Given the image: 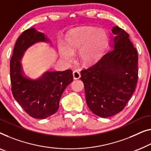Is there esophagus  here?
Instances as JSON below:
<instances>
[{
  "mask_svg": "<svg viewBox=\"0 0 151 151\" xmlns=\"http://www.w3.org/2000/svg\"><path fill=\"white\" fill-rule=\"evenodd\" d=\"M73 78L74 80H78V79H80V77H81V75H80V73L78 70H76L73 72Z\"/></svg>",
  "mask_w": 151,
  "mask_h": 151,
  "instance_id": "34e87169",
  "label": "esophagus"
}]
</instances>
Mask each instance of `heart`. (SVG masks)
<instances>
[{
    "mask_svg": "<svg viewBox=\"0 0 151 151\" xmlns=\"http://www.w3.org/2000/svg\"><path fill=\"white\" fill-rule=\"evenodd\" d=\"M108 41V35L103 28H80L70 35L67 46L63 44L60 45V56L65 60L71 63L73 59V53L80 50L81 61L85 64H90L102 55Z\"/></svg>",
    "mask_w": 151,
    "mask_h": 151,
    "instance_id": "1",
    "label": "heart"
}]
</instances>
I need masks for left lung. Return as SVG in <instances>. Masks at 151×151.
<instances>
[{
  "label": "left lung",
  "instance_id": "8db88e82",
  "mask_svg": "<svg viewBox=\"0 0 151 151\" xmlns=\"http://www.w3.org/2000/svg\"><path fill=\"white\" fill-rule=\"evenodd\" d=\"M112 31V50L81 71L87 106L101 118L123 110L138 80V55L129 35L119 27Z\"/></svg>",
  "mask_w": 151,
  "mask_h": 151
}]
</instances>
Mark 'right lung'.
<instances>
[{"label": "right lung", "mask_w": 151, "mask_h": 151, "mask_svg": "<svg viewBox=\"0 0 151 151\" xmlns=\"http://www.w3.org/2000/svg\"><path fill=\"white\" fill-rule=\"evenodd\" d=\"M43 41L49 42L50 39L35 28L24 30L17 39L10 60L14 97L28 115L39 119L57 112L62 94L73 79L71 69L47 71L37 80L30 79L24 74L20 61L24 51L35 43Z\"/></svg>", "instance_id": "right-lung-1"}]
</instances>
